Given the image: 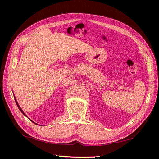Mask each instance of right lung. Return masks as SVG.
<instances>
[{
	"label": "right lung",
	"mask_w": 159,
	"mask_h": 159,
	"mask_svg": "<svg viewBox=\"0 0 159 159\" xmlns=\"http://www.w3.org/2000/svg\"><path fill=\"white\" fill-rule=\"evenodd\" d=\"M14 98H15V97H14ZM15 102H16V104H17V107H18V108H19V109H20V111H21V113H22V114H23L24 115H25V116H26V114H25V112H24V111H23V110L21 109V107H20V105H19V104H18V102H17V100H16V99H15ZM26 117H27V116H26ZM27 118H28V117H27ZM29 120H31V119H29ZM31 121H32V122H33V123H35V122H34V121H33V120H31Z\"/></svg>",
	"instance_id": "right-lung-1"
}]
</instances>
